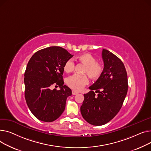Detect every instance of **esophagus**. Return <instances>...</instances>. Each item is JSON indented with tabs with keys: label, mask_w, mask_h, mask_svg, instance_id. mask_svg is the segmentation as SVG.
Segmentation results:
<instances>
[{
	"label": "esophagus",
	"mask_w": 151,
	"mask_h": 151,
	"mask_svg": "<svg viewBox=\"0 0 151 151\" xmlns=\"http://www.w3.org/2000/svg\"><path fill=\"white\" fill-rule=\"evenodd\" d=\"M72 94H73V95H76V94H78V93L77 92V91H74V90H73V91H72Z\"/></svg>",
	"instance_id": "34e87169"
}]
</instances>
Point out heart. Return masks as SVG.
Instances as JSON below:
<instances>
[{"mask_svg":"<svg viewBox=\"0 0 151 151\" xmlns=\"http://www.w3.org/2000/svg\"><path fill=\"white\" fill-rule=\"evenodd\" d=\"M78 61L85 65L83 73L88 74L93 79H97L102 76L104 72V65L97 62L96 58L90 54H83L77 57ZM75 68V63L73 59L68 60L64 65V70L66 73H70ZM89 83V80L86 75L74 74L68 77L66 80L67 85L72 89L80 91Z\"/></svg>","mask_w":151,"mask_h":151,"instance_id":"1","label":"heart"}]
</instances>
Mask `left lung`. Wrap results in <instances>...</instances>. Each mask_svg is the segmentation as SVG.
I'll return each instance as SVG.
<instances>
[{
	"instance_id": "obj_1",
	"label": "left lung",
	"mask_w": 151,
	"mask_h": 151,
	"mask_svg": "<svg viewBox=\"0 0 151 151\" xmlns=\"http://www.w3.org/2000/svg\"><path fill=\"white\" fill-rule=\"evenodd\" d=\"M102 57L104 72L89 87L91 91L84 94L81 107L84 119L94 126L104 125L116 116L128 90L127 72L122 61L106 49L102 50ZM94 90L98 95H95Z\"/></svg>"
}]
</instances>
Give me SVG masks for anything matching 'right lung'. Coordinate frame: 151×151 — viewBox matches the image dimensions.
<instances>
[{
    "label": "right lung",
    "instance_id": "1",
    "mask_svg": "<svg viewBox=\"0 0 151 151\" xmlns=\"http://www.w3.org/2000/svg\"><path fill=\"white\" fill-rule=\"evenodd\" d=\"M73 57L63 47L52 46L35 52L24 74L25 98L34 116L44 122L58 118L65 109L71 90L64 85L63 74L66 62ZM53 84L60 91L51 90Z\"/></svg>",
    "mask_w": 151,
    "mask_h": 151
}]
</instances>
